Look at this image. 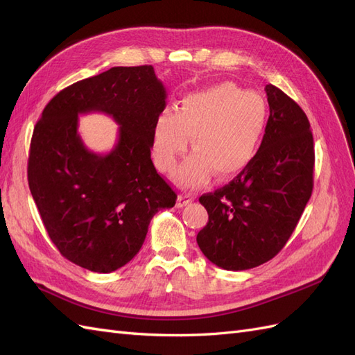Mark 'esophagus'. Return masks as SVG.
<instances>
[{"mask_svg": "<svg viewBox=\"0 0 355 355\" xmlns=\"http://www.w3.org/2000/svg\"><path fill=\"white\" fill-rule=\"evenodd\" d=\"M192 200H194V197H192L191 194H180V196L178 197L176 206H178V207H184V206H187V204H189Z\"/></svg>", "mask_w": 355, "mask_h": 355, "instance_id": "esophagus-1", "label": "esophagus"}]
</instances>
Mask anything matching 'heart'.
Returning a JSON list of instances; mask_svg holds the SVG:
<instances>
[{"label":"heart","mask_w":355,"mask_h":355,"mask_svg":"<svg viewBox=\"0 0 355 355\" xmlns=\"http://www.w3.org/2000/svg\"><path fill=\"white\" fill-rule=\"evenodd\" d=\"M268 103L259 93L222 81L187 94L178 112L164 110L153 127V158L158 170L171 171L187 153L192 154L176 171V182L194 188L210 175L230 179L254 159L266 130Z\"/></svg>","instance_id":"heart-1"}]
</instances>
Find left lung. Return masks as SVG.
<instances>
[{"label": "left lung", "instance_id": "obj_1", "mask_svg": "<svg viewBox=\"0 0 355 355\" xmlns=\"http://www.w3.org/2000/svg\"><path fill=\"white\" fill-rule=\"evenodd\" d=\"M270 118L254 159L228 185L200 197L209 222L197 243L228 271L259 266L280 252L313 194L314 141L302 108L268 84Z\"/></svg>", "mask_w": 355, "mask_h": 355}]
</instances>
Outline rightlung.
<instances>
[{
    "mask_svg": "<svg viewBox=\"0 0 355 355\" xmlns=\"http://www.w3.org/2000/svg\"><path fill=\"white\" fill-rule=\"evenodd\" d=\"M166 89L151 65L115 67L59 92L31 139L28 182L50 240L63 257L112 272L141 250L149 222L176 202L151 159L153 127ZM111 114L119 141L96 155L78 135V115Z\"/></svg>",
    "mask_w": 355,
    "mask_h": 355,
    "instance_id": "add662e5",
    "label": "right lung"
}]
</instances>
